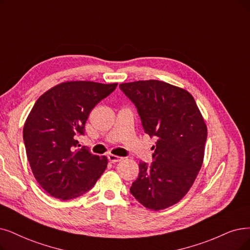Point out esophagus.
<instances>
[{
    "mask_svg": "<svg viewBox=\"0 0 250 250\" xmlns=\"http://www.w3.org/2000/svg\"><path fill=\"white\" fill-rule=\"evenodd\" d=\"M107 159H108V161L111 162V163H116V162H120V161H121V160H122L123 158H122V157H119V156H116V155L109 154V155L107 156Z\"/></svg>",
    "mask_w": 250,
    "mask_h": 250,
    "instance_id": "34e87169",
    "label": "esophagus"
}]
</instances>
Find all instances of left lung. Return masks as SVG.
Here are the masks:
<instances>
[{
  "label": "left lung",
  "instance_id": "1",
  "mask_svg": "<svg viewBox=\"0 0 250 250\" xmlns=\"http://www.w3.org/2000/svg\"><path fill=\"white\" fill-rule=\"evenodd\" d=\"M120 89L135 105L149 137H156L154 161L139 162L130 193L145 207L161 210L182 200L204 158L207 128L194 97L168 83L148 80Z\"/></svg>",
  "mask_w": 250,
  "mask_h": 250
}]
</instances>
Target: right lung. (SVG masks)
Wrapping results in <instances>:
<instances>
[{
	"label": "right lung",
	"instance_id": "1",
	"mask_svg": "<svg viewBox=\"0 0 250 250\" xmlns=\"http://www.w3.org/2000/svg\"><path fill=\"white\" fill-rule=\"evenodd\" d=\"M89 81L59 84L40 96L23 127L27 160L39 185L62 200L82 196L105 170V156L80 147L92 108L117 87Z\"/></svg>",
	"mask_w": 250,
	"mask_h": 250
}]
</instances>
